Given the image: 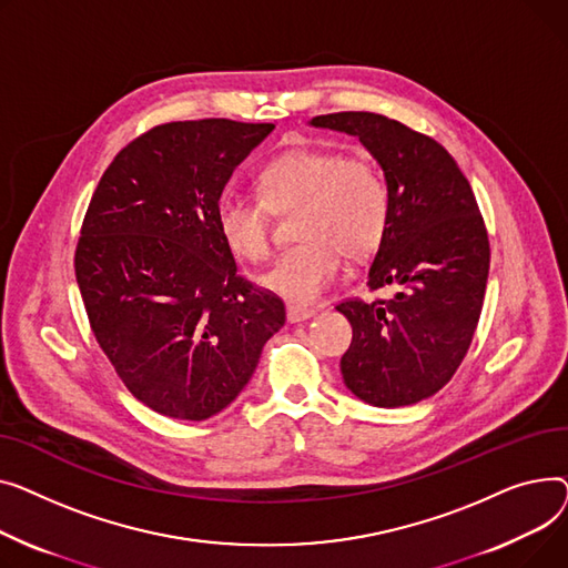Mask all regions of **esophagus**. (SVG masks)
Returning <instances> with one entry per match:
<instances>
[{"label": "esophagus", "instance_id": "obj_1", "mask_svg": "<svg viewBox=\"0 0 568 568\" xmlns=\"http://www.w3.org/2000/svg\"><path fill=\"white\" fill-rule=\"evenodd\" d=\"M314 314H316V310H312V307H300V305H288V307H286V318H288L291 323L307 321V318H312Z\"/></svg>", "mask_w": 568, "mask_h": 568}]
</instances>
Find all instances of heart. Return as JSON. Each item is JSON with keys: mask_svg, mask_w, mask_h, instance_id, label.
<instances>
[{"mask_svg": "<svg viewBox=\"0 0 568 568\" xmlns=\"http://www.w3.org/2000/svg\"><path fill=\"white\" fill-rule=\"evenodd\" d=\"M392 209V187L376 160L297 146L261 166L258 194L224 192L215 217L224 245L258 263L273 252L275 211H295L293 231L303 241L282 252L258 282L291 303H314L342 273L344 254L359 261L381 247Z\"/></svg>", "mask_w": 568, "mask_h": 568, "instance_id": "b5f03b06", "label": "heart"}]
</instances>
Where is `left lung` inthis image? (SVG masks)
<instances>
[{
  "mask_svg": "<svg viewBox=\"0 0 568 568\" xmlns=\"http://www.w3.org/2000/svg\"><path fill=\"white\" fill-rule=\"evenodd\" d=\"M359 138L389 181L394 209L366 286L389 297H348L342 357L346 387L378 408L410 406L445 387L468 355L484 307L488 231L475 192L443 144L374 112L314 116Z\"/></svg>",
  "mask_w": 568,
  "mask_h": 568,
  "instance_id": "obj_1",
  "label": "left lung"
}]
</instances>
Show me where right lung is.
<instances>
[{"label":"right lung","instance_id":"1","mask_svg":"<svg viewBox=\"0 0 568 568\" xmlns=\"http://www.w3.org/2000/svg\"><path fill=\"white\" fill-rule=\"evenodd\" d=\"M273 123H162L119 151L75 247L98 346L151 410L202 422L252 378L286 321L282 297L239 275L215 209L236 164Z\"/></svg>","mask_w":568,"mask_h":568}]
</instances>
